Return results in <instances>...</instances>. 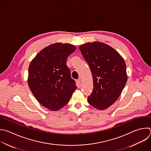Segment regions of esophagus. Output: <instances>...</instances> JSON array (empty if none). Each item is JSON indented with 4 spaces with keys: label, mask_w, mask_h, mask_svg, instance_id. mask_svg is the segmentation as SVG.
I'll list each match as a JSON object with an SVG mask.
<instances>
[{
    "label": "esophagus",
    "mask_w": 151,
    "mask_h": 151,
    "mask_svg": "<svg viewBox=\"0 0 151 151\" xmlns=\"http://www.w3.org/2000/svg\"><path fill=\"white\" fill-rule=\"evenodd\" d=\"M76 86H78V88H81V81L79 79L78 81H76Z\"/></svg>",
    "instance_id": "esophagus-1"
}]
</instances>
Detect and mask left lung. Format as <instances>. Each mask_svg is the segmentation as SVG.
<instances>
[{"label": "left lung", "mask_w": 151, "mask_h": 151, "mask_svg": "<svg viewBox=\"0 0 151 151\" xmlns=\"http://www.w3.org/2000/svg\"><path fill=\"white\" fill-rule=\"evenodd\" d=\"M79 50L93 81L88 102L98 110L106 109L116 101L127 82L124 60L116 50L103 42H88L79 46Z\"/></svg>", "instance_id": "8db88e82"}]
</instances>
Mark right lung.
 <instances>
[{
	"instance_id": "obj_1",
	"label": "right lung",
	"mask_w": 151,
	"mask_h": 151,
	"mask_svg": "<svg viewBox=\"0 0 151 151\" xmlns=\"http://www.w3.org/2000/svg\"><path fill=\"white\" fill-rule=\"evenodd\" d=\"M76 49L70 44H53L41 50L29 65L28 86L37 101L50 110L66 106L77 88L66 65Z\"/></svg>"
}]
</instances>
